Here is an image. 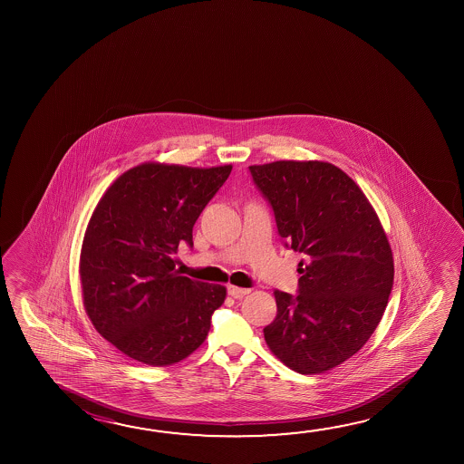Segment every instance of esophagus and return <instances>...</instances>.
<instances>
[{
    "instance_id": "34e87169",
    "label": "esophagus",
    "mask_w": 464,
    "mask_h": 464,
    "mask_svg": "<svg viewBox=\"0 0 464 464\" xmlns=\"http://www.w3.org/2000/svg\"><path fill=\"white\" fill-rule=\"evenodd\" d=\"M249 293H251V289L239 288V286H233V285H229L228 286L229 296H233L235 299H241V297L249 295Z\"/></svg>"
}]
</instances>
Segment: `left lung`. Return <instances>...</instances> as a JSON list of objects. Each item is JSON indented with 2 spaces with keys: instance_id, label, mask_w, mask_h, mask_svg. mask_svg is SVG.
Here are the masks:
<instances>
[{
  "instance_id": "left-lung-1",
  "label": "left lung",
  "mask_w": 464,
  "mask_h": 464,
  "mask_svg": "<svg viewBox=\"0 0 464 464\" xmlns=\"http://www.w3.org/2000/svg\"><path fill=\"white\" fill-rule=\"evenodd\" d=\"M285 246L304 254L296 296L275 291L266 344L299 373H322L364 346L393 288V256L379 217L350 176L327 161L249 167Z\"/></svg>"
}]
</instances>
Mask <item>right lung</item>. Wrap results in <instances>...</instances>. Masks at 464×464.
<instances>
[{
	"mask_svg": "<svg viewBox=\"0 0 464 464\" xmlns=\"http://www.w3.org/2000/svg\"><path fill=\"white\" fill-rule=\"evenodd\" d=\"M231 168L142 163L100 198L79 274L89 319L122 354L163 367L206 342L227 288L178 274L175 254L192 247L194 223Z\"/></svg>",
	"mask_w": 464,
	"mask_h": 464,
	"instance_id": "1",
	"label": "right lung"
}]
</instances>
